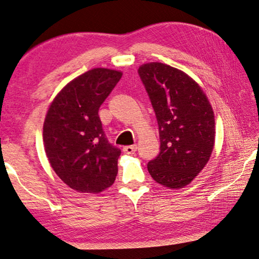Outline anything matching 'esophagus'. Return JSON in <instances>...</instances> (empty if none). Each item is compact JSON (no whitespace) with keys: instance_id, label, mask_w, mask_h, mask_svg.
Masks as SVG:
<instances>
[{"instance_id":"1","label":"esophagus","mask_w":259,"mask_h":259,"mask_svg":"<svg viewBox=\"0 0 259 259\" xmlns=\"http://www.w3.org/2000/svg\"><path fill=\"white\" fill-rule=\"evenodd\" d=\"M137 149H138V147L135 146V145H133V146H126V147H124V148H122V150H124V153L125 154H128V155L135 154V152H137Z\"/></svg>"}]
</instances>
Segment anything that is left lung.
I'll list each match as a JSON object with an SVG mask.
<instances>
[{
	"label": "left lung",
	"instance_id": "obj_1",
	"mask_svg": "<svg viewBox=\"0 0 259 259\" xmlns=\"http://www.w3.org/2000/svg\"><path fill=\"white\" fill-rule=\"evenodd\" d=\"M152 103L160 134V153L147 168L170 189L188 185L208 162L215 139V120L204 91L189 75L161 62L138 70Z\"/></svg>",
	"mask_w": 259,
	"mask_h": 259
}]
</instances>
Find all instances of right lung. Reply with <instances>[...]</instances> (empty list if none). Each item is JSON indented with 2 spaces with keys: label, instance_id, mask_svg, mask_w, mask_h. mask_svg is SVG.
<instances>
[{
  "label": "right lung",
  "instance_id": "1",
  "mask_svg": "<svg viewBox=\"0 0 259 259\" xmlns=\"http://www.w3.org/2000/svg\"><path fill=\"white\" fill-rule=\"evenodd\" d=\"M121 73L95 68L74 78L54 98L42 140L52 168L69 188L98 193L113 184L121 150L107 140L98 110Z\"/></svg>",
  "mask_w": 259,
  "mask_h": 259
}]
</instances>
